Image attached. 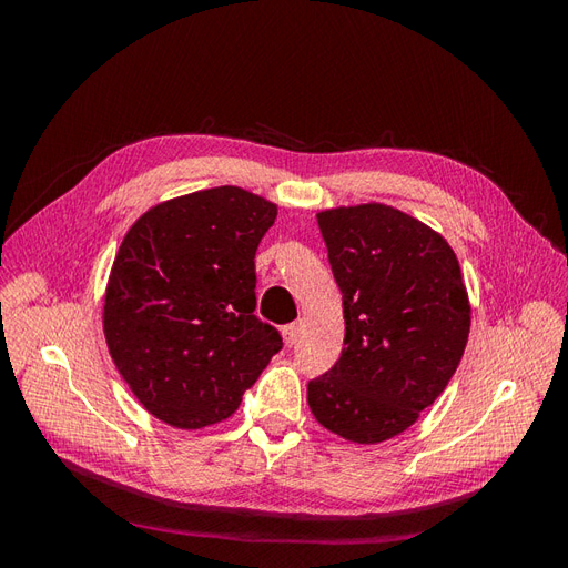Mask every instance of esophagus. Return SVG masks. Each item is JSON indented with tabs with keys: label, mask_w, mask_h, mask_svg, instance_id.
<instances>
[{
	"label": "esophagus",
	"mask_w": 568,
	"mask_h": 568,
	"mask_svg": "<svg viewBox=\"0 0 568 568\" xmlns=\"http://www.w3.org/2000/svg\"><path fill=\"white\" fill-rule=\"evenodd\" d=\"M301 329H303L301 322H294V324H286V326H284L282 334H284L286 346H296L298 338H301Z\"/></svg>",
	"instance_id": "obj_1"
}]
</instances>
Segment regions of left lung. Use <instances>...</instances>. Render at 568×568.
Instances as JSON below:
<instances>
[{
    "label": "left lung",
    "instance_id": "obj_1",
    "mask_svg": "<svg viewBox=\"0 0 568 568\" xmlns=\"http://www.w3.org/2000/svg\"><path fill=\"white\" fill-rule=\"evenodd\" d=\"M317 225L346 348L307 384V405L332 434L374 445L415 424L453 379L471 326L467 286L450 244L393 205H341Z\"/></svg>",
    "mask_w": 568,
    "mask_h": 568
}]
</instances>
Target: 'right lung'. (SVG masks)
I'll use <instances>...</instances> for the list:
<instances>
[{"mask_svg":"<svg viewBox=\"0 0 568 568\" xmlns=\"http://www.w3.org/2000/svg\"><path fill=\"white\" fill-rule=\"evenodd\" d=\"M277 205L213 186L149 209L109 274L104 336L149 415L175 428L232 417L282 348L255 311V251Z\"/></svg>","mask_w":568,"mask_h":568,"instance_id":"obj_1","label":"right lung"}]
</instances>
